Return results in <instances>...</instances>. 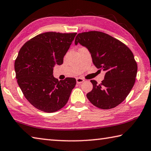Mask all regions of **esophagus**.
I'll use <instances>...</instances> for the list:
<instances>
[{"label": "esophagus", "mask_w": 151, "mask_h": 151, "mask_svg": "<svg viewBox=\"0 0 151 151\" xmlns=\"http://www.w3.org/2000/svg\"><path fill=\"white\" fill-rule=\"evenodd\" d=\"M84 81H85V80H84L83 79L81 78H76V82H77V83H83Z\"/></svg>", "instance_id": "34e87169"}]
</instances>
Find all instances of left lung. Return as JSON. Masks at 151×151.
Listing matches in <instances>:
<instances>
[{
  "label": "left lung",
  "mask_w": 151,
  "mask_h": 151,
  "mask_svg": "<svg viewBox=\"0 0 151 151\" xmlns=\"http://www.w3.org/2000/svg\"><path fill=\"white\" fill-rule=\"evenodd\" d=\"M78 43L89 50L96 67L106 71L101 83L91 80L93 89L87 94L89 101L102 109L117 106L135 82L137 64L133 52L123 42L98 31L78 34L75 44Z\"/></svg>",
  "instance_id": "obj_1"
}]
</instances>
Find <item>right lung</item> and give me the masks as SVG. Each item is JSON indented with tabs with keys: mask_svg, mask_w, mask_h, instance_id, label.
<instances>
[{
	"mask_svg": "<svg viewBox=\"0 0 151 151\" xmlns=\"http://www.w3.org/2000/svg\"><path fill=\"white\" fill-rule=\"evenodd\" d=\"M77 33L48 32L34 37L21 47L14 62L16 78L26 99L46 113L62 109L67 104L76 80L58 81L53 76L55 65L63 57Z\"/></svg>",
	"mask_w": 151,
	"mask_h": 151,
	"instance_id": "add662e5",
	"label": "right lung"
}]
</instances>
